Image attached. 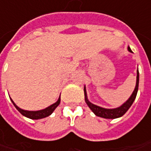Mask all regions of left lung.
I'll return each mask as SVG.
<instances>
[{
    "mask_svg": "<svg viewBox=\"0 0 151 151\" xmlns=\"http://www.w3.org/2000/svg\"><path fill=\"white\" fill-rule=\"evenodd\" d=\"M128 50L129 52L133 51L131 50L130 47L128 46ZM139 70H137V78H136V85H135L134 90L133 91L132 95H130V97L128 98V100L126 101V102H124L122 106H120L119 107L113 109H107L104 108V107H101L99 106H96L95 104L91 103L88 101V96H87V92H86V88L84 86L83 90H84V99H85V102L88 105V106L90 108V110L95 113V115L101 116L103 118H106V119H115V118H118L121 117L123 115L127 112L128 109L130 108V106H132V104L134 101L136 95L138 93V89H139Z\"/></svg>",
    "mask_w": 151,
    "mask_h": 151,
    "instance_id": "8db88e82",
    "label": "left lung"
}]
</instances>
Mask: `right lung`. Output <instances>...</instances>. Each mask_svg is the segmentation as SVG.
<instances>
[{
    "instance_id": "add662e5",
    "label": "right lung",
    "mask_w": 151,
    "mask_h": 151,
    "mask_svg": "<svg viewBox=\"0 0 151 151\" xmlns=\"http://www.w3.org/2000/svg\"><path fill=\"white\" fill-rule=\"evenodd\" d=\"M11 101L12 102V104L14 105V106L16 107L17 110L21 114L23 115V116L28 117V118H30V119L38 120V119H41V118L46 117V116H48L52 114V112L55 111V109L59 106V104H60V102H61V96H59L57 101L55 102L54 104L50 105V106L46 107V108L40 110V111H27V110H23V109H21L20 107H18L12 99H11Z\"/></svg>"
}]
</instances>
